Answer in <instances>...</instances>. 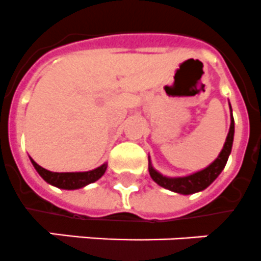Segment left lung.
I'll return each mask as SVG.
<instances>
[{
  "label": "left lung",
  "mask_w": 261,
  "mask_h": 261,
  "mask_svg": "<svg viewBox=\"0 0 261 261\" xmlns=\"http://www.w3.org/2000/svg\"><path fill=\"white\" fill-rule=\"evenodd\" d=\"M232 111V109H230ZM233 135H234V120L232 116V122H230L229 133L226 137L225 145L222 147L220 155L216 158L213 164H211L206 169L201 171H197L194 174L188 175V177H177V178H169L165 175L160 174L158 171L152 169L151 165H149V173L151 178L158 184L160 186L169 189L171 192L181 193V194H193V193L201 192V190L206 189L207 186L211 185L212 182L215 181L225 167L228 156L232 150V143H233Z\"/></svg>",
  "instance_id": "obj_1"
}]
</instances>
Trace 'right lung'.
I'll return each mask as SVG.
<instances>
[{
    "label": "right lung",
    "instance_id": "1",
    "mask_svg": "<svg viewBox=\"0 0 261 261\" xmlns=\"http://www.w3.org/2000/svg\"><path fill=\"white\" fill-rule=\"evenodd\" d=\"M31 161L36 170H37V173L41 175L44 181H46L50 185L57 186L60 189L68 190L80 189L83 186L97 181L101 175L105 174L106 169H107V164H103L101 166H99L97 169L91 171H82V173H54V171L46 170V169H44V167L36 164L32 158Z\"/></svg>",
    "mask_w": 261,
    "mask_h": 261
}]
</instances>
